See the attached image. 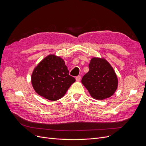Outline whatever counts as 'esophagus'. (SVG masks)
I'll return each mask as SVG.
<instances>
[{
  "instance_id": "1",
  "label": "esophagus",
  "mask_w": 146,
  "mask_h": 146,
  "mask_svg": "<svg viewBox=\"0 0 146 146\" xmlns=\"http://www.w3.org/2000/svg\"><path fill=\"white\" fill-rule=\"evenodd\" d=\"M80 79H81L80 76H76V81H77V82L80 81Z\"/></svg>"
}]
</instances>
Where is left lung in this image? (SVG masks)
Listing matches in <instances>:
<instances>
[{
    "mask_svg": "<svg viewBox=\"0 0 146 146\" xmlns=\"http://www.w3.org/2000/svg\"><path fill=\"white\" fill-rule=\"evenodd\" d=\"M89 67L82 83L90 96L96 100H104L112 96L118 88V80L110 63L104 58L93 57Z\"/></svg>",
    "mask_w": 146,
    "mask_h": 146,
    "instance_id": "obj_1",
    "label": "left lung"
}]
</instances>
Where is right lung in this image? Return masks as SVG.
I'll use <instances>...</instances> for the list:
<instances>
[{"label": "right lung", "mask_w": 146, "mask_h": 146, "mask_svg": "<svg viewBox=\"0 0 146 146\" xmlns=\"http://www.w3.org/2000/svg\"><path fill=\"white\" fill-rule=\"evenodd\" d=\"M31 81L38 95L55 101L64 96L76 80L69 75L64 60L52 54L46 56L34 68Z\"/></svg>", "instance_id": "obj_1"}]
</instances>
